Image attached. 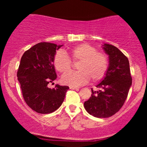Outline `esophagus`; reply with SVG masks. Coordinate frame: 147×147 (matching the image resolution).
Returning a JSON list of instances; mask_svg holds the SVG:
<instances>
[{
    "label": "esophagus",
    "instance_id": "1",
    "mask_svg": "<svg viewBox=\"0 0 147 147\" xmlns=\"http://www.w3.org/2000/svg\"><path fill=\"white\" fill-rule=\"evenodd\" d=\"M70 89H73V90H79V88L78 87H75V86H70Z\"/></svg>",
    "mask_w": 147,
    "mask_h": 147
}]
</instances>
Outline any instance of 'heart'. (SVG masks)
Segmentation results:
<instances>
[{"instance_id":"1","label":"heart","mask_w":147,"mask_h":147,"mask_svg":"<svg viewBox=\"0 0 147 147\" xmlns=\"http://www.w3.org/2000/svg\"><path fill=\"white\" fill-rule=\"evenodd\" d=\"M72 59L79 61L78 71L70 72L62 77L63 84L70 86H78L86 84L90 78L92 82H98L105 77L109 68V59L106 54L97 52L95 47L82 43L70 50ZM55 68L61 73L70 70L72 61L65 52L59 50L54 57Z\"/></svg>"}]
</instances>
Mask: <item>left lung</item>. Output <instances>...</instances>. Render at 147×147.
I'll use <instances>...</instances> for the list:
<instances>
[{
    "instance_id": "left-lung-1",
    "label": "left lung",
    "mask_w": 147,
    "mask_h": 147,
    "mask_svg": "<svg viewBox=\"0 0 147 147\" xmlns=\"http://www.w3.org/2000/svg\"><path fill=\"white\" fill-rule=\"evenodd\" d=\"M102 48L109 55V64L105 77L96 86L101 90H91V97L84 102V108L91 115L109 117L119 111L126 101L132 84L129 61L120 50L104 43Z\"/></svg>"
}]
</instances>
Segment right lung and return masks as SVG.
Segmentation results:
<instances>
[{"mask_svg":"<svg viewBox=\"0 0 147 147\" xmlns=\"http://www.w3.org/2000/svg\"><path fill=\"white\" fill-rule=\"evenodd\" d=\"M62 46L41 42L25 51L21 57L17 77L22 94L28 106L38 113L48 114L57 110L69 89L59 84L52 89L48 87L57 79L53 59Z\"/></svg>","mask_w":147,"mask_h":147,"instance_id":"1","label":"right lung"}]
</instances>
